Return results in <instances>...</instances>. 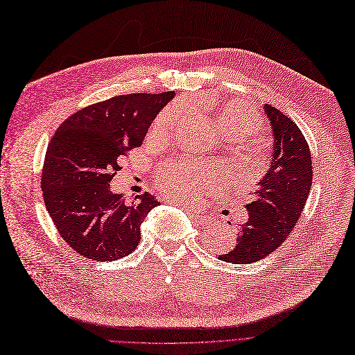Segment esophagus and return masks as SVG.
I'll return each mask as SVG.
<instances>
[{"label":"esophagus","mask_w":355,"mask_h":355,"mask_svg":"<svg viewBox=\"0 0 355 355\" xmlns=\"http://www.w3.org/2000/svg\"><path fill=\"white\" fill-rule=\"evenodd\" d=\"M166 203H177L175 200H173V198H168L166 200ZM189 214H190V218H191V220L194 222V223H197V225H210L211 223V218L210 216H207V214H202V213H197V211H194V210H189Z\"/></svg>","instance_id":"esophagus-1"}]
</instances>
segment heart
Here are the masks:
<instances>
[{
    "label": "heart",
    "mask_w": 355,
    "mask_h": 355,
    "mask_svg": "<svg viewBox=\"0 0 355 355\" xmlns=\"http://www.w3.org/2000/svg\"><path fill=\"white\" fill-rule=\"evenodd\" d=\"M181 112L177 107H168L162 110L149 129L150 139H164L171 133L178 121ZM216 121L220 130L229 136H241L254 133L261 126V119L254 107L243 100H230L219 104L216 112ZM257 161V155H251ZM222 181V171L211 165L202 162L178 159L162 165L155 175L157 187L177 198L194 202L202 193H209L218 189Z\"/></svg>",
    "instance_id": "b5f03b06"
}]
</instances>
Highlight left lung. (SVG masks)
I'll list each match as a JSON object with an SVG mask.
<instances>
[{"label": "left lung", "instance_id": "8db88e82", "mask_svg": "<svg viewBox=\"0 0 355 355\" xmlns=\"http://www.w3.org/2000/svg\"><path fill=\"white\" fill-rule=\"evenodd\" d=\"M274 136L271 166L258 182L254 202L245 207L236 245L219 259L250 264L274 252L295 229L312 187V155L299 126L275 107L266 104Z\"/></svg>", "mask_w": 355, "mask_h": 355}]
</instances>
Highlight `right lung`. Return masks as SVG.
<instances>
[{
    "label": "right lung",
    "instance_id": "right-lung-1",
    "mask_svg": "<svg viewBox=\"0 0 355 355\" xmlns=\"http://www.w3.org/2000/svg\"><path fill=\"white\" fill-rule=\"evenodd\" d=\"M174 94L117 96L84 107L55 132L42 169L43 200L59 235L81 257L114 261L139 245L141 223L158 200L144 193L126 202L110 181Z\"/></svg>",
    "mask_w": 355,
    "mask_h": 355
}]
</instances>
